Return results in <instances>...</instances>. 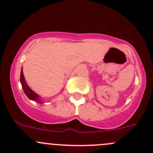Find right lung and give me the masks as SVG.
<instances>
[{"instance_id":"obj_1","label":"right lung","mask_w":153,"mask_h":153,"mask_svg":"<svg viewBox=\"0 0 153 153\" xmlns=\"http://www.w3.org/2000/svg\"><path fill=\"white\" fill-rule=\"evenodd\" d=\"M20 82H21L22 87L23 89L24 92L26 94V96L29 98L30 100L33 101H36L38 103H41V102H43L40 99V97L37 94L34 92L31 89H30L29 86L27 85L26 82L25 81V78H24L23 72H22V70H21V74H20Z\"/></svg>"}]
</instances>
